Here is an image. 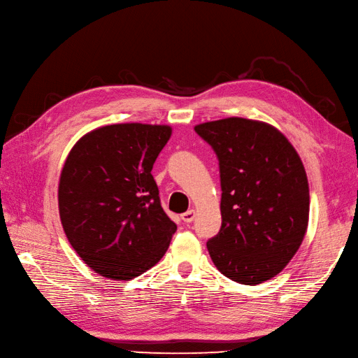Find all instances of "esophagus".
<instances>
[{"label":"esophagus","instance_id":"obj_1","mask_svg":"<svg viewBox=\"0 0 358 358\" xmlns=\"http://www.w3.org/2000/svg\"><path fill=\"white\" fill-rule=\"evenodd\" d=\"M194 218H196V210L191 209V210H187L185 213H182V221L183 222H192Z\"/></svg>","mask_w":358,"mask_h":358}]
</instances>
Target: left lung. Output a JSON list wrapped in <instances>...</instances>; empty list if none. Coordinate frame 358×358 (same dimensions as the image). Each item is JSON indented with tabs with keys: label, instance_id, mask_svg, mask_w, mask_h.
Segmentation results:
<instances>
[{
	"label": "left lung",
	"instance_id": "1",
	"mask_svg": "<svg viewBox=\"0 0 358 358\" xmlns=\"http://www.w3.org/2000/svg\"><path fill=\"white\" fill-rule=\"evenodd\" d=\"M194 129L220 161L222 224L208 241L212 262L243 285L272 279L308 229L309 187L300 157L276 128L251 119L227 117Z\"/></svg>",
	"mask_w": 358,
	"mask_h": 358
}]
</instances>
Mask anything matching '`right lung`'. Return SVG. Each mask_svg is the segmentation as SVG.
Here are the masks:
<instances>
[{"instance_id": "obj_1", "label": "right lung", "mask_w": 358, "mask_h": 358, "mask_svg": "<svg viewBox=\"0 0 358 358\" xmlns=\"http://www.w3.org/2000/svg\"><path fill=\"white\" fill-rule=\"evenodd\" d=\"M170 134L167 125H106L83 136L66 159L58 189L62 229L74 251L104 278L145 273L178 229L150 173Z\"/></svg>"}]
</instances>
